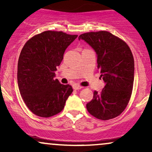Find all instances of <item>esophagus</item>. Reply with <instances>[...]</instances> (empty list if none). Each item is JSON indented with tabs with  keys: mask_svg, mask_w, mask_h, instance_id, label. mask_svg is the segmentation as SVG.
<instances>
[{
	"mask_svg": "<svg viewBox=\"0 0 152 152\" xmlns=\"http://www.w3.org/2000/svg\"><path fill=\"white\" fill-rule=\"evenodd\" d=\"M73 88L75 90H79L81 89V88H82V86L78 84H74V86H73Z\"/></svg>",
	"mask_w": 152,
	"mask_h": 152,
	"instance_id": "1",
	"label": "esophagus"
}]
</instances>
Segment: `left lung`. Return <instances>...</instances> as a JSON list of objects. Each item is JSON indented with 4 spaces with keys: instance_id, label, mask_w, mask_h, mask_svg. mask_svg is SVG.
I'll list each match as a JSON object with an SVG mask.
<instances>
[{
    "instance_id": "1",
    "label": "left lung",
    "mask_w": 152,
    "mask_h": 152,
    "mask_svg": "<svg viewBox=\"0 0 152 152\" xmlns=\"http://www.w3.org/2000/svg\"><path fill=\"white\" fill-rule=\"evenodd\" d=\"M90 45L97 55V68L105 86L100 93L94 92L86 109L94 117L109 120L126 109L133 89L134 61L126 42L108 31L88 32L78 40Z\"/></svg>"
}]
</instances>
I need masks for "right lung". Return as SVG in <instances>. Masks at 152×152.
<instances>
[{
  "instance_id": "right-lung-1",
  "label": "right lung",
  "mask_w": 152,
  "mask_h": 152,
  "mask_svg": "<svg viewBox=\"0 0 152 152\" xmlns=\"http://www.w3.org/2000/svg\"><path fill=\"white\" fill-rule=\"evenodd\" d=\"M77 36L46 31L30 38L22 48L18 62V85L26 105L34 114L50 117L64 109L73 88L55 79V71L67 47Z\"/></svg>"
}]
</instances>
